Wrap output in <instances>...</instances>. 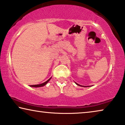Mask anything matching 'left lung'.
<instances>
[{
	"label": "left lung",
	"mask_w": 125,
	"mask_h": 125,
	"mask_svg": "<svg viewBox=\"0 0 125 125\" xmlns=\"http://www.w3.org/2000/svg\"><path fill=\"white\" fill-rule=\"evenodd\" d=\"M76 83V84H77V85H79V86H81V85H80L79 84H78V83Z\"/></svg>",
	"instance_id": "1"
}]
</instances>
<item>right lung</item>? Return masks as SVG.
<instances>
[{"instance_id":"obj_1","label":"right lung","mask_w":125,"mask_h":125,"mask_svg":"<svg viewBox=\"0 0 125 125\" xmlns=\"http://www.w3.org/2000/svg\"><path fill=\"white\" fill-rule=\"evenodd\" d=\"M51 78H50V79L49 80H48L47 81L45 82V83H41V84H39V85H30L31 87H42V86H44V85H45L46 83H47L48 82H49V81L51 80Z\"/></svg>"}]
</instances>
